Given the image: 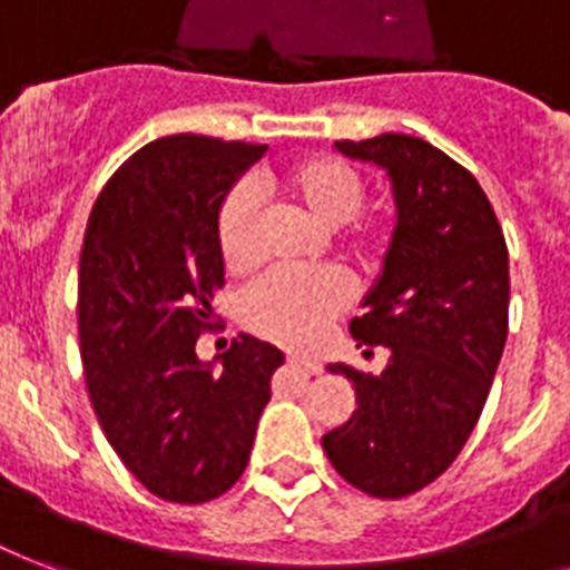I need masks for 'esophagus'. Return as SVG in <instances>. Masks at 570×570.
<instances>
[{
  "mask_svg": "<svg viewBox=\"0 0 570 570\" xmlns=\"http://www.w3.org/2000/svg\"><path fill=\"white\" fill-rule=\"evenodd\" d=\"M286 364L293 366V370H298L302 375H316L322 370L320 361H313V357H302V355H289L286 357Z\"/></svg>",
  "mask_w": 570,
  "mask_h": 570,
  "instance_id": "obj_1",
  "label": "esophagus"
}]
</instances>
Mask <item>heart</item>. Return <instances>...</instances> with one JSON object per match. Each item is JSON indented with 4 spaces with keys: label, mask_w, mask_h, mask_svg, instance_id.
I'll return each instance as SVG.
<instances>
[{
    "label": "heart",
    "mask_w": 570,
    "mask_h": 570,
    "mask_svg": "<svg viewBox=\"0 0 570 570\" xmlns=\"http://www.w3.org/2000/svg\"><path fill=\"white\" fill-rule=\"evenodd\" d=\"M313 227L334 233L346 227L364 204V180L348 165L313 156L289 165L268 180ZM218 250L230 272H248L257 263V204L245 189H233L218 209ZM387 242V224L370 218L352 227L346 254L361 266H373ZM346 286L331 272L316 275H272L245 295V322L259 337L302 348L320 337L325 325L346 307Z\"/></svg>",
    "instance_id": "b5f03b06"
}]
</instances>
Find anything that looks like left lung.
Listing matches in <instances>:
<instances>
[{"mask_svg": "<svg viewBox=\"0 0 570 570\" xmlns=\"http://www.w3.org/2000/svg\"><path fill=\"white\" fill-rule=\"evenodd\" d=\"M340 154L387 174L396 224L357 346H387L379 375L348 364V423L322 438L337 473L370 497L396 500L425 488L468 443L509 334V250L476 177L423 138L334 141Z\"/></svg>", "mask_w": 570, "mask_h": 570, "instance_id": "obj_1", "label": "left lung"}]
</instances>
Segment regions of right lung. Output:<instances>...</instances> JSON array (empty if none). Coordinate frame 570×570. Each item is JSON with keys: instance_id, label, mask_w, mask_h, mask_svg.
<instances>
[{"instance_id": "right-lung-1", "label": "right lung", "mask_w": 570, "mask_h": 570, "mask_svg": "<svg viewBox=\"0 0 570 570\" xmlns=\"http://www.w3.org/2000/svg\"><path fill=\"white\" fill-rule=\"evenodd\" d=\"M263 145L156 138L100 191L79 257V346L94 414L150 494L206 503L248 468L284 352L242 334L204 364L224 286L218 209Z\"/></svg>"}]
</instances>
